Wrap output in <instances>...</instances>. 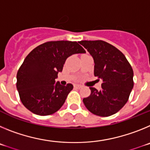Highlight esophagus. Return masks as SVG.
<instances>
[{"instance_id":"esophagus-1","label":"esophagus","mask_w":150,"mask_h":150,"mask_svg":"<svg viewBox=\"0 0 150 150\" xmlns=\"http://www.w3.org/2000/svg\"><path fill=\"white\" fill-rule=\"evenodd\" d=\"M75 88H82V86H80V85H76V86H75Z\"/></svg>"}]
</instances>
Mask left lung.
Instances as JSON below:
<instances>
[{
    "instance_id": "1",
    "label": "left lung",
    "mask_w": 150,
    "mask_h": 150,
    "mask_svg": "<svg viewBox=\"0 0 150 150\" xmlns=\"http://www.w3.org/2000/svg\"><path fill=\"white\" fill-rule=\"evenodd\" d=\"M92 56L94 75L102 80L101 89L89 87L91 94L83 101L87 109L99 116H110L127 103L134 86L132 67L122 52L103 40L79 42Z\"/></svg>"
}]
</instances>
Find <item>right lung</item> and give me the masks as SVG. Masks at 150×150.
<instances>
[{
  "mask_svg": "<svg viewBox=\"0 0 150 150\" xmlns=\"http://www.w3.org/2000/svg\"><path fill=\"white\" fill-rule=\"evenodd\" d=\"M85 52L75 41H50L34 49L17 72L16 88L23 105L40 116L59 110L74 86L55 83L58 74L69 56Z\"/></svg>",
  "mask_w": 150,
  "mask_h": 150,
  "instance_id": "obj_1",
  "label": "right lung"
}]
</instances>
